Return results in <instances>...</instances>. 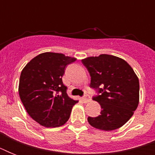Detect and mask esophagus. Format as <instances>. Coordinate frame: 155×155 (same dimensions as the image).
<instances>
[{"label": "esophagus", "mask_w": 155, "mask_h": 155, "mask_svg": "<svg viewBox=\"0 0 155 155\" xmlns=\"http://www.w3.org/2000/svg\"><path fill=\"white\" fill-rule=\"evenodd\" d=\"M82 101H84V103H87V102L90 101V99H89V97H87V96H84V97L82 98Z\"/></svg>", "instance_id": "34e87169"}]
</instances>
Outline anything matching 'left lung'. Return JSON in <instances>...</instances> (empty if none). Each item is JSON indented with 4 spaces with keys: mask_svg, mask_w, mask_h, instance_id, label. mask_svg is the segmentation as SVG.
Instances as JSON below:
<instances>
[{
    "mask_svg": "<svg viewBox=\"0 0 155 155\" xmlns=\"http://www.w3.org/2000/svg\"><path fill=\"white\" fill-rule=\"evenodd\" d=\"M91 76L90 87L99 96L93 97L102 110L97 117H87L92 127L110 131L119 129L132 117L139 103V80L122 58L100 54L82 59Z\"/></svg>",
    "mask_w": 155,
    "mask_h": 155,
    "instance_id": "1",
    "label": "left lung"
}]
</instances>
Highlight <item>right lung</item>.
Returning a JSON list of instances; mask_svg holds the SVG:
<instances>
[{"label":"right lung","mask_w":155,"mask_h":155,"mask_svg":"<svg viewBox=\"0 0 155 155\" xmlns=\"http://www.w3.org/2000/svg\"><path fill=\"white\" fill-rule=\"evenodd\" d=\"M76 58L61 53L45 52L22 69L18 92L28 114L44 127H59L70 117L74 104L63 84L66 66Z\"/></svg>","instance_id":"right-lung-1"}]
</instances>
